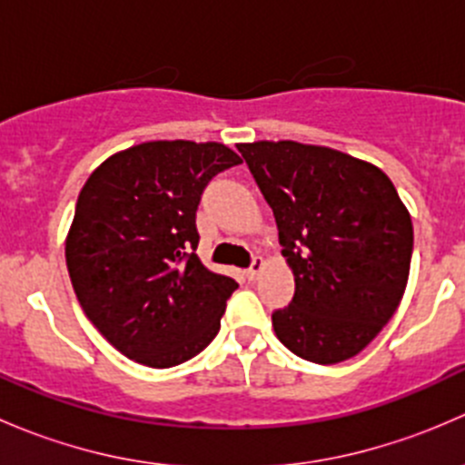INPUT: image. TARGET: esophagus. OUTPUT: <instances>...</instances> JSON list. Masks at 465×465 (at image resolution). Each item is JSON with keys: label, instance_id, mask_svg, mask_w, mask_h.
<instances>
[{"label": "esophagus", "instance_id": "esophagus-1", "mask_svg": "<svg viewBox=\"0 0 465 465\" xmlns=\"http://www.w3.org/2000/svg\"><path fill=\"white\" fill-rule=\"evenodd\" d=\"M262 267H265V261H262L261 256H254V261H252V265L247 267V276H250L252 281L259 279V274L262 272Z\"/></svg>", "mask_w": 465, "mask_h": 465}]
</instances>
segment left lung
Returning a JSON list of instances; mask_svg holds the SVG:
<instances>
[{
  "label": "left lung",
  "instance_id": "8db88e82",
  "mask_svg": "<svg viewBox=\"0 0 465 465\" xmlns=\"http://www.w3.org/2000/svg\"><path fill=\"white\" fill-rule=\"evenodd\" d=\"M279 227L294 274L272 312L281 344L315 364L358 355L393 317L410 276L414 229L373 163L326 145L238 143Z\"/></svg>",
  "mask_w": 465,
  "mask_h": 465
}]
</instances>
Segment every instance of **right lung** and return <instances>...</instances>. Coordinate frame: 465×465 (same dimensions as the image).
Wrapping results in <instances>:
<instances>
[{"label": "right lung", "mask_w": 465, "mask_h": 465, "mask_svg": "<svg viewBox=\"0 0 465 465\" xmlns=\"http://www.w3.org/2000/svg\"><path fill=\"white\" fill-rule=\"evenodd\" d=\"M242 159L224 143L145 142L89 175L64 242L87 320L134 362H186L220 331L232 276L198 259L195 211L204 186Z\"/></svg>", "instance_id": "right-lung-1"}]
</instances>
